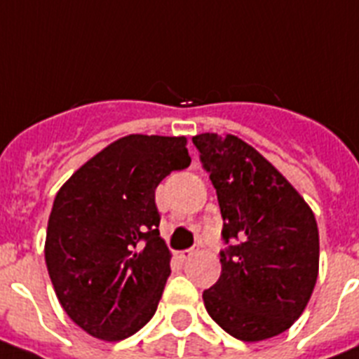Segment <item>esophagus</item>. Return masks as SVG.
Listing matches in <instances>:
<instances>
[{"label": "esophagus", "instance_id": "obj_1", "mask_svg": "<svg viewBox=\"0 0 359 359\" xmlns=\"http://www.w3.org/2000/svg\"><path fill=\"white\" fill-rule=\"evenodd\" d=\"M196 252H197V249H185V251L176 252V258H177V259H182V262H185V259L192 258V256L196 255Z\"/></svg>", "mask_w": 359, "mask_h": 359}]
</instances>
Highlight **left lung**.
<instances>
[{"label":"left lung","mask_w":359,"mask_h":359,"mask_svg":"<svg viewBox=\"0 0 359 359\" xmlns=\"http://www.w3.org/2000/svg\"><path fill=\"white\" fill-rule=\"evenodd\" d=\"M222 215L219 281L206 311L231 337L259 341L287 331L318 276V229L310 206L255 147L235 135L192 139Z\"/></svg>","instance_id":"8db88e82"}]
</instances>
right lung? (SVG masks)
Wrapping results in <instances>:
<instances>
[{"label": "right lung", "mask_w": 359, "mask_h": 359, "mask_svg": "<svg viewBox=\"0 0 359 359\" xmlns=\"http://www.w3.org/2000/svg\"><path fill=\"white\" fill-rule=\"evenodd\" d=\"M185 137L130 135L69 177L53 203L46 265L65 313L100 340L151 320L170 274L154 190L190 165Z\"/></svg>", "instance_id": "right-lung-1"}]
</instances>
